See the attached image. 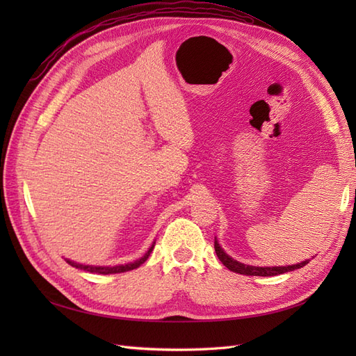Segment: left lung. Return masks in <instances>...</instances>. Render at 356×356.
I'll list each match as a JSON object with an SVG mask.
<instances>
[{"label": "left lung", "instance_id": "8db88e82", "mask_svg": "<svg viewBox=\"0 0 356 356\" xmlns=\"http://www.w3.org/2000/svg\"><path fill=\"white\" fill-rule=\"evenodd\" d=\"M213 248H215V252H217V257L220 258V261L225 267H227L229 270L241 273V275H246V276H276V275H282V273H286V272H293V270H296V268L305 267L309 263V260H306V261H301V263L293 264V266H277V267L276 266L275 267L248 266V264H243V263L233 260L230 255L225 254L217 239H215V242H213Z\"/></svg>", "mask_w": 356, "mask_h": 356}]
</instances>
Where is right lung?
I'll return each instance as SVG.
<instances>
[{
    "instance_id": "right-lung-1",
    "label": "right lung",
    "mask_w": 356,
    "mask_h": 356,
    "mask_svg": "<svg viewBox=\"0 0 356 356\" xmlns=\"http://www.w3.org/2000/svg\"><path fill=\"white\" fill-rule=\"evenodd\" d=\"M156 242H153V245L148 248V251L144 254V257L139 258L136 261L127 263V264H120V266H89V264H80V263H74L71 260H67L68 264H71L75 268H80V270H86L90 273H99V275H113V273H123V272H129L134 270V268H138L141 264H144L147 261V258L152 254V251L154 250Z\"/></svg>"
}]
</instances>
